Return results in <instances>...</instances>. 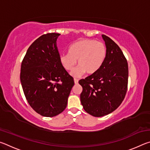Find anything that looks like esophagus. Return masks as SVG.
<instances>
[{
    "label": "esophagus",
    "instance_id": "esophagus-1",
    "mask_svg": "<svg viewBox=\"0 0 150 150\" xmlns=\"http://www.w3.org/2000/svg\"><path fill=\"white\" fill-rule=\"evenodd\" d=\"M74 83H75V84H78L79 80L77 79H74Z\"/></svg>",
    "mask_w": 150,
    "mask_h": 150
}]
</instances>
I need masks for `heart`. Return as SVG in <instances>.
<instances>
[{"label": "heart", "mask_w": 150, "mask_h": 150, "mask_svg": "<svg viewBox=\"0 0 150 150\" xmlns=\"http://www.w3.org/2000/svg\"><path fill=\"white\" fill-rule=\"evenodd\" d=\"M68 52V54L60 55L59 61L63 67L70 71L77 60L78 67L71 73L74 77H80L85 72L88 75L97 72L106 57V45L93 39L78 40L70 45Z\"/></svg>", "instance_id": "heart-1"}]
</instances>
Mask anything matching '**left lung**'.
Listing matches in <instances>:
<instances>
[{
  "label": "left lung",
  "mask_w": 150,
  "mask_h": 150,
  "mask_svg": "<svg viewBox=\"0 0 150 150\" xmlns=\"http://www.w3.org/2000/svg\"><path fill=\"white\" fill-rule=\"evenodd\" d=\"M106 57L99 70L81 79V103L84 110L95 117L107 115L122 103L128 88V65L122 51L106 35H102Z\"/></svg>",
  "instance_id": "8db88e82"
}]
</instances>
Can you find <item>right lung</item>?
<instances>
[{"label": "right lung", "instance_id": "add662e5", "mask_svg": "<svg viewBox=\"0 0 150 150\" xmlns=\"http://www.w3.org/2000/svg\"><path fill=\"white\" fill-rule=\"evenodd\" d=\"M60 35L47 33L35 40L21 64L20 81L28 103L45 117L57 116L65 110L74 85L73 78L59 61L57 40Z\"/></svg>", "mask_w": 150, "mask_h": 150}]
</instances>
